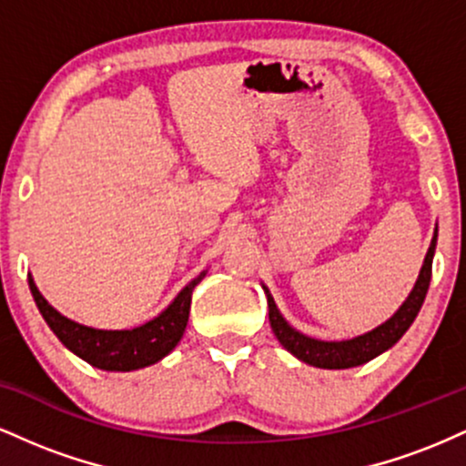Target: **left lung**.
Segmentation results:
<instances>
[{"instance_id": "8db88e82", "label": "left lung", "mask_w": 466, "mask_h": 466, "mask_svg": "<svg viewBox=\"0 0 466 466\" xmlns=\"http://www.w3.org/2000/svg\"><path fill=\"white\" fill-rule=\"evenodd\" d=\"M436 240H438V226L434 228V237H431L430 249H427L425 260L416 278L414 289L410 291V296L405 298V302L397 309V313L392 318H388L386 322L379 324L377 329L368 330V333L352 337V339H341V341H324L315 339L300 333V330L293 329L291 324L282 318V313L278 311L274 296L269 293V289H265L267 296V307H269V324L274 335L278 337L285 349L291 352L293 357L309 363V366L324 368V370H344V368H355L361 363L374 360L381 352L392 349L394 344L405 335V330L410 329L411 322L419 315L422 302H425L427 289H430L431 280V263H434V251H436Z\"/></svg>"}]
</instances>
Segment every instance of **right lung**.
Returning a JSON list of instances; mask_svg holds the SVG:
<instances>
[{
  "instance_id": "add662e5",
  "label": "right lung",
  "mask_w": 466,
  "mask_h": 466,
  "mask_svg": "<svg viewBox=\"0 0 466 466\" xmlns=\"http://www.w3.org/2000/svg\"><path fill=\"white\" fill-rule=\"evenodd\" d=\"M203 278H206V271L192 278L188 285L175 296V300L162 313L155 315L153 319L122 330L92 329V326L74 322V319L58 313L41 296L32 276H28V285L32 298L39 307V313L44 315L52 333L61 339V344L67 350H72L80 360L87 361L89 366L100 368V370L131 372L153 366V363L162 361L168 352L175 350V346L184 337L186 324H188L192 291Z\"/></svg>"
}]
</instances>
